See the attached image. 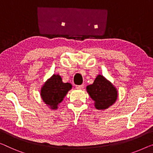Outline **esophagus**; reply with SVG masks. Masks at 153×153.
I'll return each mask as SVG.
<instances>
[{"label": "esophagus", "mask_w": 153, "mask_h": 153, "mask_svg": "<svg viewBox=\"0 0 153 153\" xmlns=\"http://www.w3.org/2000/svg\"><path fill=\"white\" fill-rule=\"evenodd\" d=\"M84 85L83 84H82V85H76V88H77V89H82V88H84Z\"/></svg>", "instance_id": "obj_1"}]
</instances>
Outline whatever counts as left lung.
<instances>
[{"mask_svg":"<svg viewBox=\"0 0 153 153\" xmlns=\"http://www.w3.org/2000/svg\"><path fill=\"white\" fill-rule=\"evenodd\" d=\"M86 90L95 101V106L98 110L108 108L117 97L116 88L101 75L97 76L93 84L88 85Z\"/></svg>","mask_w":153,"mask_h":153,"instance_id":"obj_1","label":"left lung"}]
</instances>
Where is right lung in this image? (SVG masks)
Returning a JSON list of instances; mask_svg holds the SVG:
<instances>
[{
    "label": "right lung",
    "mask_w": 153,
    "mask_h": 153,
    "mask_svg": "<svg viewBox=\"0 0 153 153\" xmlns=\"http://www.w3.org/2000/svg\"><path fill=\"white\" fill-rule=\"evenodd\" d=\"M72 86L69 83H63L58 75H53L46 82L41 89V97L45 104L52 109H56Z\"/></svg>",
    "instance_id": "obj_1"
}]
</instances>
